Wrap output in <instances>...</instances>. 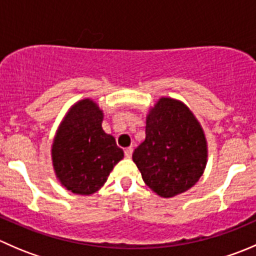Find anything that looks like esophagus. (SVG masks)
<instances>
[{"mask_svg":"<svg viewBox=\"0 0 256 256\" xmlns=\"http://www.w3.org/2000/svg\"><path fill=\"white\" fill-rule=\"evenodd\" d=\"M132 151H134L132 147H126L125 151H124V152H125V156L128 157V158H130V157L132 156Z\"/></svg>","mask_w":256,"mask_h":256,"instance_id":"1","label":"esophagus"}]
</instances>
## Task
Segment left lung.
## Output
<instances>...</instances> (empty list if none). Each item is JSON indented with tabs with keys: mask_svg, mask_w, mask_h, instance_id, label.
Segmentation results:
<instances>
[{
	"mask_svg": "<svg viewBox=\"0 0 256 256\" xmlns=\"http://www.w3.org/2000/svg\"><path fill=\"white\" fill-rule=\"evenodd\" d=\"M204 131L182 102L161 98L146 116V138L132 160L144 182L164 198L196 184L207 164Z\"/></svg>",
	"mask_w": 256,
	"mask_h": 256,
	"instance_id": "8db88e82",
	"label": "left lung"
}]
</instances>
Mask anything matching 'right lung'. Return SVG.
Here are the masks:
<instances>
[{
	"mask_svg": "<svg viewBox=\"0 0 256 256\" xmlns=\"http://www.w3.org/2000/svg\"><path fill=\"white\" fill-rule=\"evenodd\" d=\"M102 118L96 102L82 99L69 109L54 136V172L62 186L76 194L99 190L114 166L124 158L114 136L102 130Z\"/></svg>",
	"mask_w": 256,
	"mask_h": 256,
	"instance_id": "right-lung-1",
	"label": "right lung"
}]
</instances>
